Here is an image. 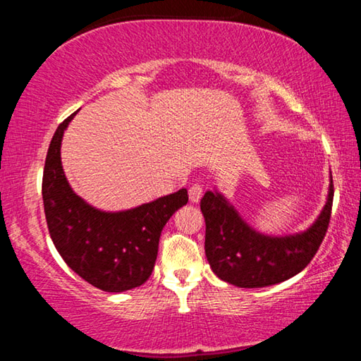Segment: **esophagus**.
<instances>
[{"label": "esophagus", "instance_id": "esophagus-1", "mask_svg": "<svg viewBox=\"0 0 361 361\" xmlns=\"http://www.w3.org/2000/svg\"><path fill=\"white\" fill-rule=\"evenodd\" d=\"M202 192H204V188L200 183H192L191 188H189V200H191L192 204H197L200 197H202Z\"/></svg>", "mask_w": 361, "mask_h": 361}]
</instances>
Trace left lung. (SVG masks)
I'll return each instance as SVG.
<instances>
[{
	"label": "left lung",
	"instance_id": "1",
	"mask_svg": "<svg viewBox=\"0 0 361 361\" xmlns=\"http://www.w3.org/2000/svg\"><path fill=\"white\" fill-rule=\"evenodd\" d=\"M333 178L326 204L307 231L271 237L256 232L216 191L200 200L205 218V255L212 271L240 288H262L291 279L302 271L325 239L333 207Z\"/></svg>",
	"mask_w": 361,
	"mask_h": 361
}]
</instances>
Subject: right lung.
<instances>
[{"label": "right lung", "mask_w": 361, "mask_h": 361, "mask_svg": "<svg viewBox=\"0 0 361 361\" xmlns=\"http://www.w3.org/2000/svg\"><path fill=\"white\" fill-rule=\"evenodd\" d=\"M73 113L49 145L42 200L49 234L63 261L85 282L108 293L143 285L157 258L159 237L170 216L188 204L185 188L126 212H102L75 194L66 181L60 145Z\"/></svg>", "instance_id": "add662e5"}]
</instances>
